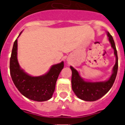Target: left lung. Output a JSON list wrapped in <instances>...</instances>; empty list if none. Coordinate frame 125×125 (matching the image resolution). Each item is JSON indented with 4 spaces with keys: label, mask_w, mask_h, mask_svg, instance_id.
Instances as JSON below:
<instances>
[{
    "label": "left lung",
    "mask_w": 125,
    "mask_h": 125,
    "mask_svg": "<svg viewBox=\"0 0 125 125\" xmlns=\"http://www.w3.org/2000/svg\"><path fill=\"white\" fill-rule=\"evenodd\" d=\"M111 47L114 49L116 56V63L113 69V73L110 79L104 82H87L81 78L79 73L70 66L72 71L71 84L74 93L81 100L87 101H94L99 100L109 91L115 81L118 72V54L113 38L110 33L107 32Z\"/></svg>",
    "instance_id": "obj_1"
}]
</instances>
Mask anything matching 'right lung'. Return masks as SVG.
Here are the masks:
<instances>
[{"mask_svg":"<svg viewBox=\"0 0 125 125\" xmlns=\"http://www.w3.org/2000/svg\"><path fill=\"white\" fill-rule=\"evenodd\" d=\"M21 34V32L19 36ZM17 56V39H16L10 59V73L14 84L20 93L33 101H44L51 99L55 90L59 73L64 68V62L53 65L49 72L45 75L33 77L21 69Z\"/></svg>","mask_w":125,"mask_h":125,"instance_id":"right-lung-1","label":"right lung"}]
</instances>
